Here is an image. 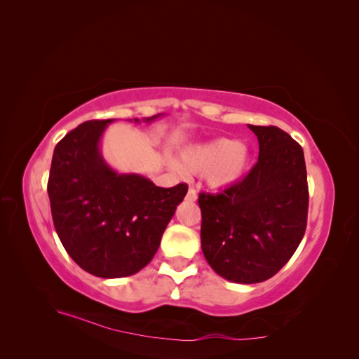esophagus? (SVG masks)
<instances>
[{
    "instance_id": "esophagus-1",
    "label": "esophagus",
    "mask_w": 359,
    "mask_h": 359,
    "mask_svg": "<svg viewBox=\"0 0 359 359\" xmlns=\"http://www.w3.org/2000/svg\"><path fill=\"white\" fill-rule=\"evenodd\" d=\"M186 199L187 201H190V202H194V201H196L198 199V193H196V190H194V189H189V191H187V196H186Z\"/></svg>"
}]
</instances>
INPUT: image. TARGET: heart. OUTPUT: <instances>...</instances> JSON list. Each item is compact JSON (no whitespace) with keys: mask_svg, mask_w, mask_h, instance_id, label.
<instances>
[{"mask_svg":"<svg viewBox=\"0 0 359 359\" xmlns=\"http://www.w3.org/2000/svg\"><path fill=\"white\" fill-rule=\"evenodd\" d=\"M250 165V148L243 140L219 137L193 144L180 154V166L190 173H203L211 189L220 190L241 181Z\"/></svg>","mask_w":359,"mask_h":359,"instance_id":"heart-1","label":"heart"}]
</instances>
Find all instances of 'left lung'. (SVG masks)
Returning a JSON list of instances; mask_svg holds the SVG:
<instances>
[{
  "label": "left lung",
  "mask_w": 359,
  "mask_h": 359,
  "mask_svg": "<svg viewBox=\"0 0 359 359\" xmlns=\"http://www.w3.org/2000/svg\"><path fill=\"white\" fill-rule=\"evenodd\" d=\"M248 128L259 140L253 169L219 194H199L206 262L220 277L241 285L265 281L287 264L306 232L309 211L299 144L274 126Z\"/></svg>",
  "instance_id": "left-lung-1"
}]
</instances>
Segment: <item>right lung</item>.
<instances>
[{"mask_svg":"<svg viewBox=\"0 0 359 359\" xmlns=\"http://www.w3.org/2000/svg\"><path fill=\"white\" fill-rule=\"evenodd\" d=\"M114 121H86L64 136L53 149L48 181L61 244L82 269L102 278L133 276L151 262L189 189L157 187L139 173H119L107 165L100 142Z\"/></svg>","mask_w":359,"mask_h":359,"instance_id":"right-lung-1","label":"right lung"}]
</instances>
